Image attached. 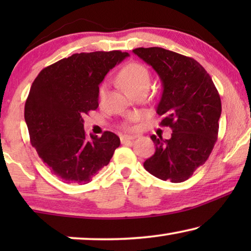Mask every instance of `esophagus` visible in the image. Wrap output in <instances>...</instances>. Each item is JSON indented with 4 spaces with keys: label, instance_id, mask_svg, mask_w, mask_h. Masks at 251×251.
<instances>
[{
    "label": "esophagus",
    "instance_id": "esophagus-1",
    "mask_svg": "<svg viewBox=\"0 0 251 251\" xmlns=\"http://www.w3.org/2000/svg\"><path fill=\"white\" fill-rule=\"evenodd\" d=\"M133 139H135V137H133V136L125 135V136L121 137V143L122 144H126V143H128V142H132Z\"/></svg>",
    "mask_w": 251,
    "mask_h": 251
}]
</instances>
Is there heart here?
I'll list each match as a JSON object with an SVG mask.
<instances>
[{
  "label": "heart",
  "instance_id": "b5f03b06",
  "mask_svg": "<svg viewBox=\"0 0 251 251\" xmlns=\"http://www.w3.org/2000/svg\"><path fill=\"white\" fill-rule=\"evenodd\" d=\"M118 81L126 92H130L135 89L147 87L150 84V72L144 65L139 63H128L125 65L118 74ZM105 95V85L99 88V97Z\"/></svg>",
  "mask_w": 251,
  "mask_h": 251
}]
</instances>
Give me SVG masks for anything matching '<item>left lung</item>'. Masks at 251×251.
<instances>
[{"mask_svg":"<svg viewBox=\"0 0 251 251\" xmlns=\"http://www.w3.org/2000/svg\"><path fill=\"white\" fill-rule=\"evenodd\" d=\"M133 53L151 65L162 82L156 113L173 130L169 139L151 136L155 153L144 168L156 178L181 183L208 160L217 142L221 97L207 71L191 57L163 48H137Z\"/></svg>","mask_w":251,"mask_h":251,"instance_id":"8db88e82","label":"left lung"}]
</instances>
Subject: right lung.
<instances>
[{
  "instance_id": "obj_1",
  "label": "right lung",
  "mask_w": 251,
  "mask_h": 251,
  "mask_svg": "<svg viewBox=\"0 0 251 251\" xmlns=\"http://www.w3.org/2000/svg\"><path fill=\"white\" fill-rule=\"evenodd\" d=\"M128 52L74 53L43 68L25 104L30 144L51 173L67 184H88L120 146L115 133L85 135L83 116L98 107L99 84Z\"/></svg>"
}]
</instances>
